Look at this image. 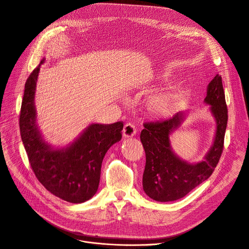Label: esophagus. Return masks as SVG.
<instances>
[{
  "label": "esophagus",
  "mask_w": 249,
  "mask_h": 249,
  "mask_svg": "<svg viewBox=\"0 0 249 249\" xmlns=\"http://www.w3.org/2000/svg\"><path fill=\"white\" fill-rule=\"evenodd\" d=\"M135 133H136V128H135L134 124H130V123H127V124L124 125V129H123V135H124V137H125V138H127V137H132Z\"/></svg>",
  "instance_id": "34e87169"
}]
</instances>
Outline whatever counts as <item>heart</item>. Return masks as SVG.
<instances>
[{
    "label": "heart",
    "mask_w": 249,
    "mask_h": 249,
    "mask_svg": "<svg viewBox=\"0 0 249 249\" xmlns=\"http://www.w3.org/2000/svg\"><path fill=\"white\" fill-rule=\"evenodd\" d=\"M181 94L178 90H170L163 94L153 97L149 101L148 108L158 118H167L172 115L178 106Z\"/></svg>",
    "instance_id": "1"
}]
</instances>
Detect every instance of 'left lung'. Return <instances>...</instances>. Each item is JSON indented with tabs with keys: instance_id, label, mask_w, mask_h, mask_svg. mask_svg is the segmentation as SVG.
<instances>
[{
	"instance_id": "1",
	"label": "left lung",
	"mask_w": 249,
	"mask_h": 249,
	"mask_svg": "<svg viewBox=\"0 0 249 249\" xmlns=\"http://www.w3.org/2000/svg\"><path fill=\"white\" fill-rule=\"evenodd\" d=\"M204 102L216 121V132L212 146L198 163H188L173 150L171 135L185 119L178 112L173 118L144 124L140 140L146 155L142 185L145 193L159 202L175 201L185 196L205 181L214 172L223 152L228 123V109L221 75L217 74L208 84Z\"/></svg>"
}]
</instances>
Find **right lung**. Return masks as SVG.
Masks as SVG:
<instances>
[{"instance_id":"right-lung-1","label":"right lung","mask_w":249,"mask_h":249,"mask_svg":"<svg viewBox=\"0 0 249 249\" xmlns=\"http://www.w3.org/2000/svg\"><path fill=\"white\" fill-rule=\"evenodd\" d=\"M44 62L45 59L25 82L19 115L22 143L32 171L48 191L65 201L83 203L97 192L104 156L122 139L124 124H91L66 147L48 144L37 126L34 103L40 66Z\"/></svg>"}]
</instances>
